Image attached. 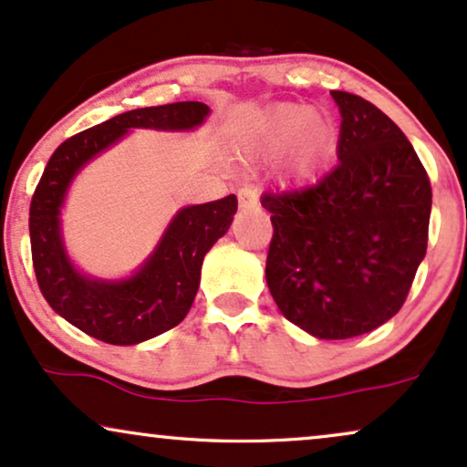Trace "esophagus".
Listing matches in <instances>:
<instances>
[{"instance_id":"obj_1","label":"esophagus","mask_w":467,"mask_h":467,"mask_svg":"<svg viewBox=\"0 0 467 467\" xmlns=\"http://www.w3.org/2000/svg\"><path fill=\"white\" fill-rule=\"evenodd\" d=\"M239 206L241 209H252V206L258 204V193L252 187H241L239 190Z\"/></svg>"}]
</instances>
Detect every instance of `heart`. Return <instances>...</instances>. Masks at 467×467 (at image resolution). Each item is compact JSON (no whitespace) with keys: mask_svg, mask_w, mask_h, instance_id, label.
<instances>
[{"mask_svg":"<svg viewBox=\"0 0 467 467\" xmlns=\"http://www.w3.org/2000/svg\"><path fill=\"white\" fill-rule=\"evenodd\" d=\"M310 118L312 114L304 108H285L275 118L274 133H271L267 144L269 155H280V152H285L288 146H291L295 135L302 131L304 127H308V133H306L308 140L304 141L297 157H295V168H297L299 172H308L312 165L318 161V157L327 150L329 140H332V131H329L326 122H321V125H318V131L312 133V129L317 127V120L312 122Z\"/></svg>","mask_w":467,"mask_h":467,"instance_id":"heart-1","label":"heart"}]
</instances>
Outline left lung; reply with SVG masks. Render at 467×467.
<instances>
[{"label": "left lung", "mask_w": 467, "mask_h": 467, "mask_svg": "<svg viewBox=\"0 0 467 467\" xmlns=\"http://www.w3.org/2000/svg\"><path fill=\"white\" fill-rule=\"evenodd\" d=\"M338 105V163L315 185L265 192L267 286L282 315L326 340L373 332L405 304L427 254L431 182L414 146L351 92Z\"/></svg>", "instance_id": "obj_1"}]
</instances>
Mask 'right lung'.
I'll list each match as a JSON object with an SVG mask.
<instances>
[{
	"instance_id": "obj_1",
	"label": "right lung",
	"mask_w": 467,
	"mask_h": 467,
	"mask_svg": "<svg viewBox=\"0 0 467 467\" xmlns=\"http://www.w3.org/2000/svg\"><path fill=\"white\" fill-rule=\"evenodd\" d=\"M209 116L200 101L140 108L62 141L47 163L29 204V244L40 293L57 315L92 338L138 345L179 326L200 286L204 254L233 223L237 196L185 206L138 274L122 282H99L77 274L62 245L60 206L67 187L92 157L129 129L182 131Z\"/></svg>"
}]
</instances>
